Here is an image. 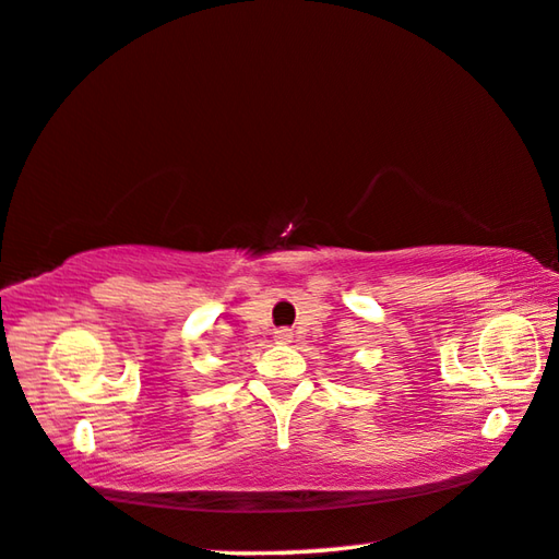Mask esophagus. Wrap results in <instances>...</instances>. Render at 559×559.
Wrapping results in <instances>:
<instances>
[{
    "instance_id": "34e87169",
    "label": "esophagus",
    "mask_w": 559,
    "mask_h": 559,
    "mask_svg": "<svg viewBox=\"0 0 559 559\" xmlns=\"http://www.w3.org/2000/svg\"><path fill=\"white\" fill-rule=\"evenodd\" d=\"M276 341H278V343H290V341H294V333H290L288 328H278V331H276Z\"/></svg>"
}]
</instances>
